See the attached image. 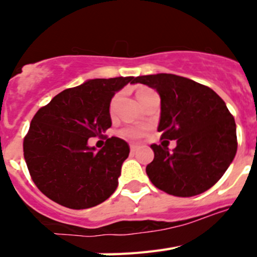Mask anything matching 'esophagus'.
I'll use <instances>...</instances> for the list:
<instances>
[{
  "label": "esophagus",
  "mask_w": 257,
  "mask_h": 257,
  "mask_svg": "<svg viewBox=\"0 0 257 257\" xmlns=\"http://www.w3.org/2000/svg\"><path fill=\"white\" fill-rule=\"evenodd\" d=\"M130 151H131V153H135V152L139 151V147H138V145H135V144H131L130 145Z\"/></svg>",
  "instance_id": "esophagus-1"
}]
</instances>
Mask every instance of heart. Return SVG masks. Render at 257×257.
Returning <instances> with one entry per match:
<instances>
[{
	"label": "heart",
	"mask_w": 257,
	"mask_h": 257,
	"mask_svg": "<svg viewBox=\"0 0 257 257\" xmlns=\"http://www.w3.org/2000/svg\"><path fill=\"white\" fill-rule=\"evenodd\" d=\"M151 91H152L151 88L142 87V88H139L138 91H136V96H138V99H139V97L144 96L145 94H148V92H151ZM117 99L118 97L115 96L114 99L112 100V104H110V112H113V110H114ZM119 135H121L122 138H124V139H130V140L140 139V138H143L144 135H147V128H145V127H140V126L123 127V128L119 131Z\"/></svg>",
	"instance_id": "1"
}]
</instances>
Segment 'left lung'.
Returning <instances> with one entry per match:
<instances>
[{"label": "left lung", "mask_w": 257, "mask_h": 257, "mask_svg": "<svg viewBox=\"0 0 257 257\" xmlns=\"http://www.w3.org/2000/svg\"><path fill=\"white\" fill-rule=\"evenodd\" d=\"M134 83L161 96V139L176 140V148L152 144L154 160L147 175L154 187L176 197H193L220 180L237 153L234 117L210 87L176 74L139 76Z\"/></svg>", "instance_id": "obj_1"}]
</instances>
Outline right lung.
Here are the masks:
<instances>
[{"instance_id":"1","label":"right lung","mask_w":257,"mask_h":257,"mask_svg":"<svg viewBox=\"0 0 257 257\" xmlns=\"http://www.w3.org/2000/svg\"><path fill=\"white\" fill-rule=\"evenodd\" d=\"M128 82L134 83V77L88 79L38 109L23 151L32 180L45 196L64 207L83 210L114 193L130 147L112 136L96 152L87 140L112 126L110 100Z\"/></svg>"}]
</instances>
